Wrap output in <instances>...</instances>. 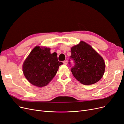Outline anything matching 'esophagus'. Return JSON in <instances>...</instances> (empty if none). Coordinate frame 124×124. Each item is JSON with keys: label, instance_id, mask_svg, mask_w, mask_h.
Here are the masks:
<instances>
[{"label": "esophagus", "instance_id": "1", "mask_svg": "<svg viewBox=\"0 0 124 124\" xmlns=\"http://www.w3.org/2000/svg\"><path fill=\"white\" fill-rule=\"evenodd\" d=\"M67 63H68V61H63V64L65 65H67Z\"/></svg>", "mask_w": 124, "mask_h": 124}]
</instances>
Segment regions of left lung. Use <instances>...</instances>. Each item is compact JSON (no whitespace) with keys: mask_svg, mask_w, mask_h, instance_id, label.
I'll return each instance as SVG.
<instances>
[{"mask_svg":"<svg viewBox=\"0 0 124 124\" xmlns=\"http://www.w3.org/2000/svg\"><path fill=\"white\" fill-rule=\"evenodd\" d=\"M71 53L70 58L74 63L71 71L81 83L92 85L102 78L106 67L104 60L90 45L81 41L71 47Z\"/></svg>","mask_w":124,"mask_h":124,"instance_id":"1","label":"left lung"}]
</instances>
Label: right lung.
I'll use <instances>...</instances> for the list:
<instances>
[{
    "label": "right lung",
    "instance_id": "add662e5",
    "mask_svg": "<svg viewBox=\"0 0 124 124\" xmlns=\"http://www.w3.org/2000/svg\"><path fill=\"white\" fill-rule=\"evenodd\" d=\"M62 63L58 61L57 53L51 54L50 48L36 46L25 60L23 73L31 84L43 87L53 79Z\"/></svg>",
    "mask_w": 124,
    "mask_h": 124
}]
</instances>
